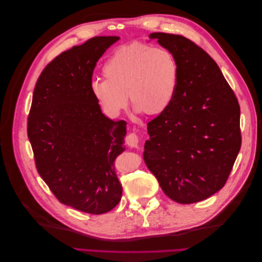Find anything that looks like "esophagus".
<instances>
[{"instance_id": "obj_1", "label": "esophagus", "mask_w": 262, "mask_h": 262, "mask_svg": "<svg viewBox=\"0 0 262 262\" xmlns=\"http://www.w3.org/2000/svg\"><path fill=\"white\" fill-rule=\"evenodd\" d=\"M141 142V138L136 132H131L125 138V143L130 147H138Z\"/></svg>"}]
</instances>
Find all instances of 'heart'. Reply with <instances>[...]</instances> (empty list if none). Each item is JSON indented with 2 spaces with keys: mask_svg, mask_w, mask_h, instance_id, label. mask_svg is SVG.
<instances>
[{
  "mask_svg": "<svg viewBox=\"0 0 262 262\" xmlns=\"http://www.w3.org/2000/svg\"><path fill=\"white\" fill-rule=\"evenodd\" d=\"M102 74L104 80H93L91 90L107 114H120L128 96L138 113L155 116L175 98L179 69L169 50L138 42L117 49L104 63Z\"/></svg>",
  "mask_w": 262,
  "mask_h": 262,
  "instance_id": "obj_1",
  "label": "heart"
}]
</instances>
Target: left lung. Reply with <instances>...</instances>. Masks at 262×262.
Returning a JSON list of instances; mask_svg holds the SVG:
<instances>
[{
	"label": "left lung",
	"mask_w": 262,
	"mask_h": 262,
	"mask_svg": "<svg viewBox=\"0 0 262 262\" xmlns=\"http://www.w3.org/2000/svg\"><path fill=\"white\" fill-rule=\"evenodd\" d=\"M179 69L171 105L147 123L143 158L165 194L199 202L224 187L242 145L241 107L216 62L190 39L153 33Z\"/></svg>",
	"instance_id": "8db88e82"
}]
</instances>
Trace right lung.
I'll list each match as a JSON object with an SVG mask.
<instances>
[{"instance_id": "right-lung-1", "label": "right lung", "mask_w": 262, "mask_h": 262, "mask_svg": "<svg viewBox=\"0 0 262 262\" xmlns=\"http://www.w3.org/2000/svg\"><path fill=\"white\" fill-rule=\"evenodd\" d=\"M118 40L94 37L55 57L38 77L28 115L38 173L61 203L91 214L113 210L122 194L114 163L126 122L102 114L91 90L97 61Z\"/></svg>"}]
</instances>
